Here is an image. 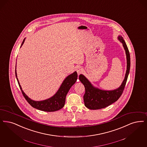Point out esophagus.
I'll return each mask as SVG.
<instances>
[{"instance_id":"34e87169","label":"esophagus","mask_w":147,"mask_h":147,"mask_svg":"<svg viewBox=\"0 0 147 147\" xmlns=\"http://www.w3.org/2000/svg\"><path fill=\"white\" fill-rule=\"evenodd\" d=\"M76 72H77L78 74H81L82 72V68H81V67H78V68H77V69H76Z\"/></svg>"}]
</instances>
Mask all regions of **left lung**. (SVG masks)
I'll return each instance as SVG.
<instances>
[{
    "label": "left lung",
    "instance_id": "1",
    "mask_svg": "<svg viewBox=\"0 0 147 147\" xmlns=\"http://www.w3.org/2000/svg\"><path fill=\"white\" fill-rule=\"evenodd\" d=\"M118 39L123 45L126 55L127 69L123 82L119 88L114 90H103L94 87L88 79L82 74L79 76V80L84 85L85 93L84 95V104L90 109H100L106 108L117 101L123 92L130 69V56L128 47L123 38L119 35Z\"/></svg>",
    "mask_w": 147,
    "mask_h": 147
}]
</instances>
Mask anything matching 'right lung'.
Listing matches in <instances>:
<instances>
[{
	"label": "right lung",
	"instance_id": "1",
	"mask_svg": "<svg viewBox=\"0 0 147 147\" xmlns=\"http://www.w3.org/2000/svg\"><path fill=\"white\" fill-rule=\"evenodd\" d=\"M24 40L25 38L22 41L21 47L24 44ZM15 74L20 88L21 89L25 99L27 100L30 105L33 108L44 112H55L61 109L64 107L66 95L68 92L71 87L76 83L78 78L77 73L76 71H74L73 73L69 75L65 79L64 81L62 83L60 88H59V90L53 97L48 98L47 100H43L41 101H35L31 100L23 91L17 78V73L16 69Z\"/></svg>",
	"mask_w": 147,
	"mask_h": 147
}]
</instances>
